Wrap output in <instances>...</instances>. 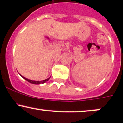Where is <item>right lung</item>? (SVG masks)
<instances>
[{
  "mask_svg": "<svg viewBox=\"0 0 123 123\" xmlns=\"http://www.w3.org/2000/svg\"><path fill=\"white\" fill-rule=\"evenodd\" d=\"M20 76L22 77V78H23L24 79H25V80H27V81H28L29 82H30V83H33V84H36V85H40V84H41V83H45V82H46L47 81H48V80L49 79V78H51V77H49V78H47V79H45V80H41V81H35V80H30V79H27V78H25V77L23 76L22 75H20Z\"/></svg>",
  "mask_w": 123,
  "mask_h": 123,
  "instance_id": "add662e5",
  "label": "right lung"
}]
</instances>
